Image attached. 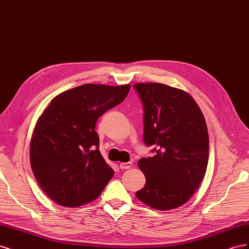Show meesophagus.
Here are the masks:
<instances>
[{"instance_id": "esophagus-1", "label": "esophagus", "mask_w": 249, "mask_h": 249, "mask_svg": "<svg viewBox=\"0 0 249 249\" xmlns=\"http://www.w3.org/2000/svg\"><path fill=\"white\" fill-rule=\"evenodd\" d=\"M132 167V163L131 162H126V163H120L119 164V168L120 169H129Z\"/></svg>"}]
</instances>
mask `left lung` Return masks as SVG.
<instances>
[{
	"label": "left lung",
	"mask_w": 249,
	"mask_h": 249,
	"mask_svg": "<svg viewBox=\"0 0 249 249\" xmlns=\"http://www.w3.org/2000/svg\"><path fill=\"white\" fill-rule=\"evenodd\" d=\"M133 87L144 111L143 141L156 153L138 161L146 183L136 196L153 209L178 208L205 177L209 158L205 117L183 90L160 83H138Z\"/></svg>",
	"instance_id": "left-lung-1"
}]
</instances>
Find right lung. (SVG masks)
<instances>
[{"label": "right lung", "mask_w": 249, "mask_h": 249, "mask_svg": "<svg viewBox=\"0 0 249 249\" xmlns=\"http://www.w3.org/2000/svg\"><path fill=\"white\" fill-rule=\"evenodd\" d=\"M130 88L81 85L53 99L37 120L30 162L41 189L58 205L72 208L94 200L114 175L100 153L95 124Z\"/></svg>", "instance_id": "add662e5"}]
</instances>
